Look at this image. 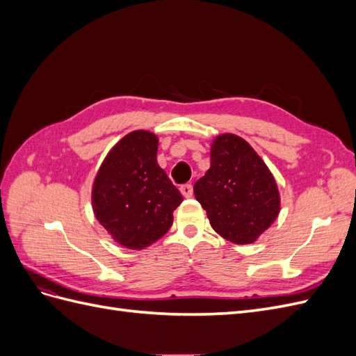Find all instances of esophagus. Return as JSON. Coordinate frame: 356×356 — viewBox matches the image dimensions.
Segmentation results:
<instances>
[{
    "mask_svg": "<svg viewBox=\"0 0 356 356\" xmlns=\"http://www.w3.org/2000/svg\"><path fill=\"white\" fill-rule=\"evenodd\" d=\"M181 193H182V196L184 197H191V195H193V187H191V184H184V186H181Z\"/></svg>",
    "mask_w": 356,
    "mask_h": 356,
    "instance_id": "esophagus-1",
    "label": "esophagus"
}]
</instances>
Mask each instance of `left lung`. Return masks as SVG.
<instances>
[{
    "label": "left lung",
    "mask_w": 356,
    "mask_h": 356,
    "mask_svg": "<svg viewBox=\"0 0 356 356\" xmlns=\"http://www.w3.org/2000/svg\"><path fill=\"white\" fill-rule=\"evenodd\" d=\"M193 191L212 229L236 245L254 243L281 211L270 169L243 138L233 134L213 139L211 168Z\"/></svg>",
    "instance_id": "left-lung-1"
}]
</instances>
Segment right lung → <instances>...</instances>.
<instances>
[{
  "label": "right lung",
  "instance_id": "add662e5",
  "mask_svg": "<svg viewBox=\"0 0 356 356\" xmlns=\"http://www.w3.org/2000/svg\"><path fill=\"white\" fill-rule=\"evenodd\" d=\"M157 147L152 132L127 134L106 154L92 186L96 220L129 250H144L165 236L182 202L157 165Z\"/></svg>",
  "mask_w": 356,
  "mask_h": 356
}]
</instances>
